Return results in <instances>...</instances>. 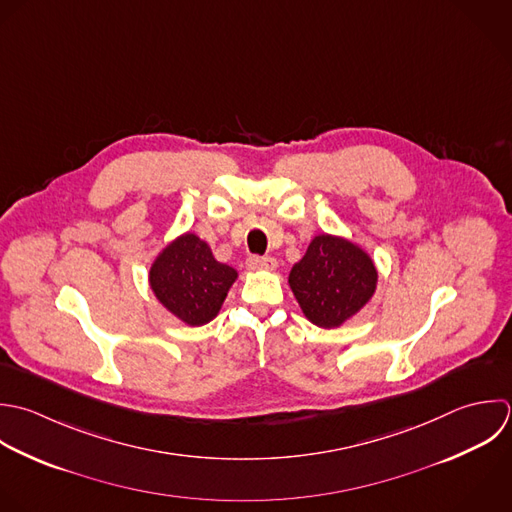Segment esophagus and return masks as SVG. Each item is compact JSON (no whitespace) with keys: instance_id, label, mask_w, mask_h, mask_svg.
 I'll list each match as a JSON object with an SVG mask.
<instances>
[{"instance_id":"1","label":"esophagus","mask_w":512,"mask_h":512,"mask_svg":"<svg viewBox=\"0 0 512 512\" xmlns=\"http://www.w3.org/2000/svg\"><path fill=\"white\" fill-rule=\"evenodd\" d=\"M245 265H247L249 271H275L277 269V259H273V257H249Z\"/></svg>"}]
</instances>
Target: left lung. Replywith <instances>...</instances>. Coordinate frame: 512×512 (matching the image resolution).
<instances>
[{"label":"left lung","mask_w":512,"mask_h":512,"mask_svg":"<svg viewBox=\"0 0 512 512\" xmlns=\"http://www.w3.org/2000/svg\"><path fill=\"white\" fill-rule=\"evenodd\" d=\"M379 271L373 257L341 235H315L289 273L303 315L321 329L353 319L375 295Z\"/></svg>","instance_id":"8db88e82"}]
</instances>
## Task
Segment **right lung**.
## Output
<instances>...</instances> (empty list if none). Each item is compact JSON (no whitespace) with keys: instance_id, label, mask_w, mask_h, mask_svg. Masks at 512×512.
<instances>
[{"instance_id":"1","label":"right lung","mask_w":512,"mask_h":512,"mask_svg":"<svg viewBox=\"0 0 512 512\" xmlns=\"http://www.w3.org/2000/svg\"><path fill=\"white\" fill-rule=\"evenodd\" d=\"M239 273L213 257L207 241L187 231L169 241L149 267L155 299L187 327L213 321Z\"/></svg>"}]
</instances>
